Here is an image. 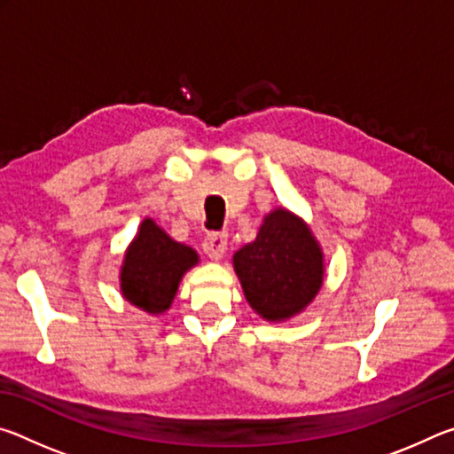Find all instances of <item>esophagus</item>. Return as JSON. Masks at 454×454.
<instances>
[{
	"label": "esophagus",
	"mask_w": 454,
	"mask_h": 454,
	"mask_svg": "<svg viewBox=\"0 0 454 454\" xmlns=\"http://www.w3.org/2000/svg\"><path fill=\"white\" fill-rule=\"evenodd\" d=\"M228 248V236L224 232H214L204 238L202 250L210 260H220Z\"/></svg>",
	"instance_id": "34e87169"
}]
</instances>
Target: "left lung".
Segmentation results:
<instances>
[{"label":"left lung","instance_id":"1","mask_svg":"<svg viewBox=\"0 0 454 454\" xmlns=\"http://www.w3.org/2000/svg\"><path fill=\"white\" fill-rule=\"evenodd\" d=\"M234 270L252 309L264 320L280 322L302 312L318 294L325 256L301 218L276 208L256 240L236 252Z\"/></svg>","mask_w":454,"mask_h":454}]
</instances>
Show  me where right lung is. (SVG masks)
<instances>
[{
  "label": "right lung",
  "instance_id": "obj_1",
  "mask_svg": "<svg viewBox=\"0 0 454 454\" xmlns=\"http://www.w3.org/2000/svg\"><path fill=\"white\" fill-rule=\"evenodd\" d=\"M198 264L196 250L172 240L152 218H145L128 246L120 270V288L129 304L162 314L174 301L182 276Z\"/></svg>",
  "mask_w": 454,
  "mask_h": 454
}]
</instances>
